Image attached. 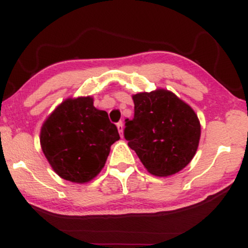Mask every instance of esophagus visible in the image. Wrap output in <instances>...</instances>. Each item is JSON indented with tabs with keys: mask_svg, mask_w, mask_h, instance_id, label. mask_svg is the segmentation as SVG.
<instances>
[{
	"mask_svg": "<svg viewBox=\"0 0 248 248\" xmlns=\"http://www.w3.org/2000/svg\"><path fill=\"white\" fill-rule=\"evenodd\" d=\"M117 128H118V132H120V134L121 135L123 134V122H118Z\"/></svg>",
	"mask_w": 248,
	"mask_h": 248,
	"instance_id": "esophagus-1",
	"label": "esophagus"
}]
</instances>
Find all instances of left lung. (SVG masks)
<instances>
[{
	"instance_id": "left-lung-1",
	"label": "left lung",
	"mask_w": 248,
	"mask_h": 248,
	"mask_svg": "<svg viewBox=\"0 0 248 248\" xmlns=\"http://www.w3.org/2000/svg\"><path fill=\"white\" fill-rule=\"evenodd\" d=\"M134 117L125 120L124 138L149 172L170 176L194 157L201 126L194 110L168 90L133 96Z\"/></svg>"
}]
</instances>
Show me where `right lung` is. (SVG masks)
<instances>
[{
  "label": "right lung",
  "mask_w": 248,
  "mask_h": 248,
  "mask_svg": "<svg viewBox=\"0 0 248 248\" xmlns=\"http://www.w3.org/2000/svg\"><path fill=\"white\" fill-rule=\"evenodd\" d=\"M117 140L116 125L106 111L94 108L91 97L63 101L40 132L43 152L54 171L73 183L96 177Z\"/></svg>",
  "instance_id": "right-lung-1"
}]
</instances>
